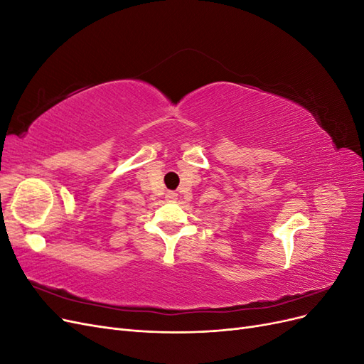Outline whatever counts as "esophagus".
Instances as JSON below:
<instances>
[{"mask_svg":"<svg viewBox=\"0 0 364 364\" xmlns=\"http://www.w3.org/2000/svg\"><path fill=\"white\" fill-rule=\"evenodd\" d=\"M165 199H167L168 202H176V200H178V193L168 191L167 194H165Z\"/></svg>","mask_w":364,"mask_h":364,"instance_id":"obj_1","label":"esophagus"}]
</instances>
